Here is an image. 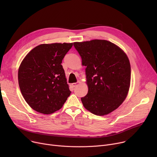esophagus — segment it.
I'll use <instances>...</instances> for the list:
<instances>
[{
  "label": "esophagus",
  "mask_w": 157,
  "mask_h": 157,
  "mask_svg": "<svg viewBox=\"0 0 157 157\" xmlns=\"http://www.w3.org/2000/svg\"><path fill=\"white\" fill-rule=\"evenodd\" d=\"M79 84V81H78L77 83H72V86H73V87H76L77 85H78Z\"/></svg>",
  "instance_id": "esophagus-1"
}]
</instances>
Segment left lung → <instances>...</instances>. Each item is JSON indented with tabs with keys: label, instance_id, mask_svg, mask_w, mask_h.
<instances>
[{
	"label": "left lung",
	"instance_id": "8db88e82",
	"mask_svg": "<svg viewBox=\"0 0 157 157\" xmlns=\"http://www.w3.org/2000/svg\"><path fill=\"white\" fill-rule=\"evenodd\" d=\"M86 66L88 92L81 100L92 113L104 116L125 101L130 84L131 68L127 55L106 40L74 43Z\"/></svg>",
	"mask_w": 157,
	"mask_h": 157
}]
</instances>
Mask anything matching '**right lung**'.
Returning a JSON list of instances; mask_svg holds the SVG:
<instances>
[{
  "mask_svg": "<svg viewBox=\"0 0 157 157\" xmlns=\"http://www.w3.org/2000/svg\"><path fill=\"white\" fill-rule=\"evenodd\" d=\"M72 43L40 44L25 57L18 70L21 94L31 108L52 114L62 108L71 92L61 65Z\"/></svg>",
  "mask_w": 157,
  "mask_h": 157,
  "instance_id": "obj_1",
  "label": "right lung"
}]
</instances>
